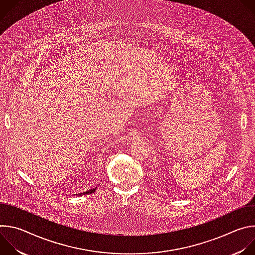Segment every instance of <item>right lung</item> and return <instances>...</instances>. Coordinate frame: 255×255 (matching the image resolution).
Returning <instances> with one entry per match:
<instances>
[{
	"label": "right lung",
	"mask_w": 255,
	"mask_h": 255,
	"mask_svg": "<svg viewBox=\"0 0 255 255\" xmlns=\"http://www.w3.org/2000/svg\"><path fill=\"white\" fill-rule=\"evenodd\" d=\"M96 189H97V188H94V189H91V190L86 191V192H84V193H79L78 195H77V194H74L72 196H82V195H89V194H93V193L96 191Z\"/></svg>",
	"instance_id": "right-lung-1"
}]
</instances>
